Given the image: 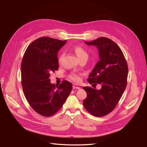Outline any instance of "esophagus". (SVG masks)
Here are the masks:
<instances>
[{
    "mask_svg": "<svg viewBox=\"0 0 147 147\" xmlns=\"http://www.w3.org/2000/svg\"><path fill=\"white\" fill-rule=\"evenodd\" d=\"M73 87V89H80V88H81L80 85H76V84H74Z\"/></svg>",
    "mask_w": 147,
    "mask_h": 147,
    "instance_id": "esophagus-1",
    "label": "esophagus"
}]
</instances>
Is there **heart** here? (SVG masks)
I'll return each instance as SVG.
<instances>
[{"instance_id":"heart-1","label":"heart","mask_w":147,"mask_h":147,"mask_svg":"<svg viewBox=\"0 0 147 147\" xmlns=\"http://www.w3.org/2000/svg\"><path fill=\"white\" fill-rule=\"evenodd\" d=\"M73 49L74 52H75V54L78 57V58L79 59V60L81 59H83V58L87 59L88 58V52H87L86 50L83 47H82V46H80V45L74 46ZM63 56H64L63 54H61L60 55H59V57H58V62H59V63H61V61L62 60V58H63ZM71 80L75 81V82H78V81H79V80H80L79 76L75 73H73L71 74Z\"/></svg>"}]
</instances>
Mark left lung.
Instances as JSON below:
<instances>
[{"instance_id": "1", "label": "left lung", "mask_w": 147, "mask_h": 147, "mask_svg": "<svg viewBox=\"0 0 147 147\" xmlns=\"http://www.w3.org/2000/svg\"><path fill=\"white\" fill-rule=\"evenodd\" d=\"M88 45L96 46L100 61L90 73L89 83L101 85L96 90L83 87L87 97L83 100L86 110L96 117L110 113L116 107L127 85L128 67L123 52L116 43L106 37L92 42H85Z\"/></svg>"}]
</instances>
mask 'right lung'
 Segmentation results:
<instances>
[{
	"label": "right lung",
	"mask_w": 147,
	"mask_h": 147,
	"mask_svg": "<svg viewBox=\"0 0 147 147\" xmlns=\"http://www.w3.org/2000/svg\"><path fill=\"white\" fill-rule=\"evenodd\" d=\"M67 40L41 37L31 43L21 65V85L31 107L43 116L55 114L61 108L73 88L68 81L59 86L51 83L52 72L59 68L57 52Z\"/></svg>",
	"instance_id": "add662e5"
}]
</instances>
